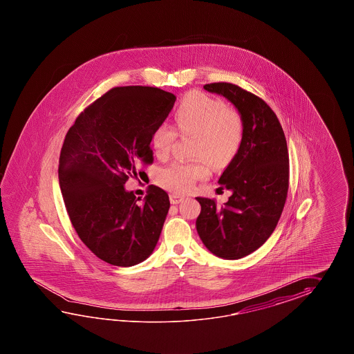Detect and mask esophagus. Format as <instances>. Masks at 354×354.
Segmentation results:
<instances>
[{"instance_id": "1", "label": "esophagus", "mask_w": 354, "mask_h": 354, "mask_svg": "<svg viewBox=\"0 0 354 354\" xmlns=\"http://www.w3.org/2000/svg\"><path fill=\"white\" fill-rule=\"evenodd\" d=\"M169 200H171V203L177 205V203H180V201L183 200V197L180 195H176V194H172V195L169 196Z\"/></svg>"}]
</instances>
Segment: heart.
Wrapping results in <instances>:
<instances>
[{
    "label": "heart",
    "instance_id": "obj_1",
    "mask_svg": "<svg viewBox=\"0 0 354 354\" xmlns=\"http://www.w3.org/2000/svg\"><path fill=\"white\" fill-rule=\"evenodd\" d=\"M176 128L180 136H195L191 162H176L162 169L159 183L176 194L192 189L197 180L210 174L214 166H225L236 156L244 136V122L241 113L203 92H191L180 101L174 113ZM177 138L174 127L162 122L151 134V147L156 156L165 159L169 156Z\"/></svg>",
    "mask_w": 354,
    "mask_h": 354
}]
</instances>
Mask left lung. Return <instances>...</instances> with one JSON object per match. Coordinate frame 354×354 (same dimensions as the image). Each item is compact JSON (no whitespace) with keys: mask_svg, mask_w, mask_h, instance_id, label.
Here are the masks:
<instances>
[{"mask_svg":"<svg viewBox=\"0 0 354 354\" xmlns=\"http://www.w3.org/2000/svg\"><path fill=\"white\" fill-rule=\"evenodd\" d=\"M227 98L241 113V148L218 178L233 194L224 206L196 197L201 212L196 229L205 247L224 259H239L263 245L279 223L288 191L286 138L276 113L254 93L233 83L205 84Z\"/></svg>","mask_w":354,"mask_h":354,"instance_id":"left-lung-1","label":"left lung"}]
</instances>
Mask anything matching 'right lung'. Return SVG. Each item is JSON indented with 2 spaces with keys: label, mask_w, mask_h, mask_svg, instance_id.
I'll list each match as a JSON object with an SVG mask.
<instances>
[{
  "label": "right lung",
  "mask_w": 354,
  "mask_h": 354,
  "mask_svg": "<svg viewBox=\"0 0 354 354\" xmlns=\"http://www.w3.org/2000/svg\"><path fill=\"white\" fill-rule=\"evenodd\" d=\"M174 101V93L157 87H113L78 115L64 138L58 176L68 216L106 263L136 266L157 245L169 197L151 185L144 200L136 198L124 185L147 176L139 167L153 163V130Z\"/></svg>",
  "instance_id": "right-lung-1"
}]
</instances>
